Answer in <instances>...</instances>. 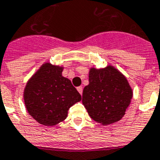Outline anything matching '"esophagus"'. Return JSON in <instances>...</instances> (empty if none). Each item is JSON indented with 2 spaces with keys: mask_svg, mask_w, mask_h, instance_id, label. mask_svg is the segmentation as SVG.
<instances>
[{
  "mask_svg": "<svg viewBox=\"0 0 160 160\" xmlns=\"http://www.w3.org/2000/svg\"><path fill=\"white\" fill-rule=\"evenodd\" d=\"M77 91H79V93H80V95H82V92H83V87H82V86H79V87H77Z\"/></svg>",
  "mask_w": 160,
  "mask_h": 160,
  "instance_id": "34e87169",
  "label": "esophagus"
}]
</instances>
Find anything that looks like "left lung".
<instances>
[{"instance_id":"1","label":"left lung","mask_w":160,"mask_h":160,"mask_svg":"<svg viewBox=\"0 0 160 160\" xmlns=\"http://www.w3.org/2000/svg\"><path fill=\"white\" fill-rule=\"evenodd\" d=\"M132 97L126 77L112 66L89 73V85L83 90L82 103L96 122L108 125L121 120Z\"/></svg>"}]
</instances>
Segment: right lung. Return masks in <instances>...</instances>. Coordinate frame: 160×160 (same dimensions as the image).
Instances as JSON below:
<instances>
[{
	"instance_id": "add662e5",
	"label": "right lung",
	"mask_w": 160,
	"mask_h": 160,
	"mask_svg": "<svg viewBox=\"0 0 160 160\" xmlns=\"http://www.w3.org/2000/svg\"><path fill=\"white\" fill-rule=\"evenodd\" d=\"M63 67L46 63L27 83L24 102L28 112L40 124L53 126L67 118L68 110L81 101L71 81L62 76Z\"/></svg>"
}]
</instances>
